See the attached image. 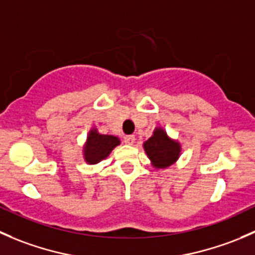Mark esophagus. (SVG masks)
<instances>
[{"instance_id":"1","label":"esophagus","mask_w":255,"mask_h":255,"mask_svg":"<svg viewBox=\"0 0 255 255\" xmlns=\"http://www.w3.org/2000/svg\"><path fill=\"white\" fill-rule=\"evenodd\" d=\"M134 140H135L134 135H125V137H123V142L126 144H129V145H132V144L134 143Z\"/></svg>"}]
</instances>
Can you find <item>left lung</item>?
Wrapping results in <instances>:
<instances>
[{"label": "left lung", "mask_w": 255, "mask_h": 255, "mask_svg": "<svg viewBox=\"0 0 255 255\" xmlns=\"http://www.w3.org/2000/svg\"><path fill=\"white\" fill-rule=\"evenodd\" d=\"M144 150L146 151L153 165L160 169L166 168L176 161L180 154V145L168 138L163 129L158 128L153 137L144 143Z\"/></svg>", "instance_id": "1"}]
</instances>
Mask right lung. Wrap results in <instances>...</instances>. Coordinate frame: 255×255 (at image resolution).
I'll return each mask as SVG.
<instances>
[{
	"mask_svg": "<svg viewBox=\"0 0 255 255\" xmlns=\"http://www.w3.org/2000/svg\"><path fill=\"white\" fill-rule=\"evenodd\" d=\"M120 144L115 135L100 134L97 130H91L85 145V160L89 164H96L107 158L111 150Z\"/></svg>",
	"mask_w": 255,
	"mask_h": 255,
	"instance_id": "right-lung-1",
	"label": "right lung"
}]
</instances>
